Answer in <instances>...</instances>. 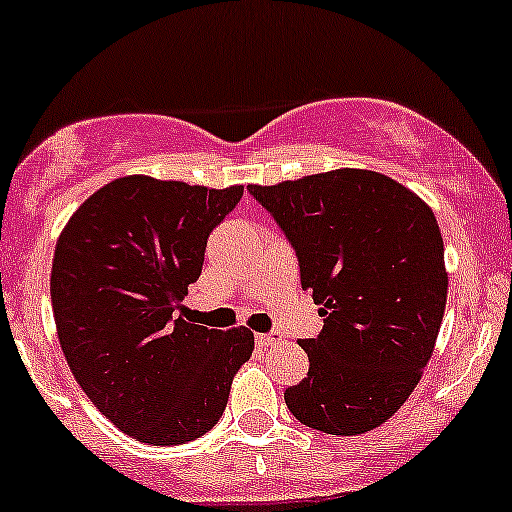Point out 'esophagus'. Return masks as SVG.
Segmentation results:
<instances>
[{"label": "esophagus", "instance_id": "1", "mask_svg": "<svg viewBox=\"0 0 512 512\" xmlns=\"http://www.w3.org/2000/svg\"><path fill=\"white\" fill-rule=\"evenodd\" d=\"M279 342H282V333H279V330L257 335V345H262V347H274V345H279Z\"/></svg>", "mask_w": 512, "mask_h": 512}]
</instances>
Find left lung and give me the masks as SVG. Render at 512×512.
<instances>
[{
    "label": "left lung",
    "instance_id": "8db88e82",
    "mask_svg": "<svg viewBox=\"0 0 512 512\" xmlns=\"http://www.w3.org/2000/svg\"><path fill=\"white\" fill-rule=\"evenodd\" d=\"M247 189L294 245L323 316L318 338L299 342L308 376L286 406L328 435L379 428L418 386L445 316L435 213L396 179L352 167Z\"/></svg>",
    "mask_w": 512,
    "mask_h": 512
}]
</instances>
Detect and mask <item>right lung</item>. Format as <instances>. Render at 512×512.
I'll use <instances>...</instances> for the list:
<instances>
[{
	"label": "right lung",
	"mask_w": 512,
	"mask_h": 512,
	"mask_svg": "<svg viewBox=\"0 0 512 512\" xmlns=\"http://www.w3.org/2000/svg\"><path fill=\"white\" fill-rule=\"evenodd\" d=\"M240 196V184L128 174L89 196L55 245L50 299L70 372L101 415L145 445L206 435L255 350L245 325L182 318L206 240Z\"/></svg>",
	"instance_id": "obj_1"
}]
</instances>
